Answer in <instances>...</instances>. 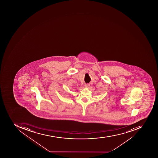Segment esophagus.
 Returning <instances> with one entry per match:
<instances>
[{
  "mask_svg": "<svg viewBox=\"0 0 158 158\" xmlns=\"http://www.w3.org/2000/svg\"><path fill=\"white\" fill-rule=\"evenodd\" d=\"M85 87H86V88H89L90 87L89 84H85Z\"/></svg>",
  "mask_w": 158,
  "mask_h": 158,
  "instance_id": "esophagus-1",
  "label": "esophagus"
}]
</instances>
